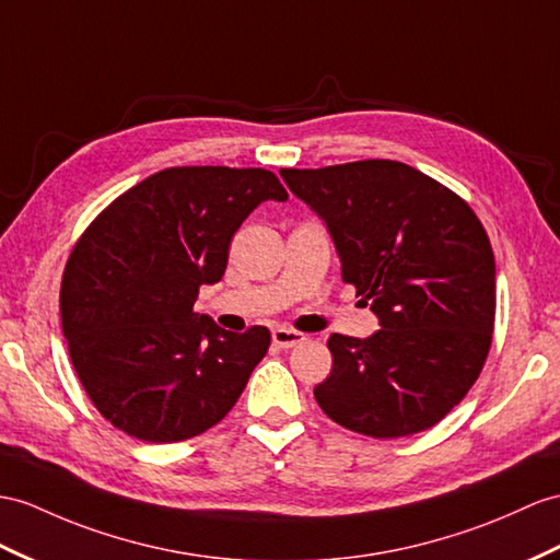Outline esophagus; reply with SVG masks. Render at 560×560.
Segmentation results:
<instances>
[{
	"mask_svg": "<svg viewBox=\"0 0 560 560\" xmlns=\"http://www.w3.org/2000/svg\"><path fill=\"white\" fill-rule=\"evenodd\" d=\"M272 342H276L280 349H292L306 342V335L290 330V327H276V330H272Z\"/></svg>",
	"mask_w": 560,
	"mask_h": 560,
	"instance_id": "34e87169",
	"label": "esophagus"
}]
</instances>
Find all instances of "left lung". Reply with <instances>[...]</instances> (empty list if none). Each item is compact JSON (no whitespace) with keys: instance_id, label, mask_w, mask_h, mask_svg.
Here are the masks:
<instances>
[{"instance_id":"left-lung-1","label":"left lung","mask_w":560,"mask_h":560,"mask_svg":"<svg viewBox=\"0 0 560 560\" xmlns=\"http://www.w3.org/2000/svg\"><path fill=\"white\" fill-rule=\"evenodd\" d=\"M335 242L345 282L380 318L332 335V373L313 389L327 418L375 440L428 430L475 385L492 347L494 252L456 192L401 161L282 168Z\"/></svg>"}]
</instances>
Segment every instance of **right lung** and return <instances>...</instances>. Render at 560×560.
Returning <instances> with one entry per match:
<instances>
[{
    "mask_svg": "<svg viewBox=\"0 0 560 560\" xmlns=\"http://www.w3.org/2000/svg\"><path fill=\"white\" fill-rule=\"evenodd\" d=\"M284 201L264 168L177 166L94 218L61 280L68 353L97 411L135 440L183 442L221 422L270 332H228L192 308L223 278L230 240L258 203Z\"/></svg>",
    "mask_w": 560,
    "mask_h": 560,
    "instance_id": "right-lung-1",
    "label": "right lung"
}]
</instances>
